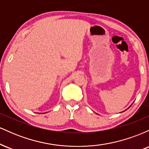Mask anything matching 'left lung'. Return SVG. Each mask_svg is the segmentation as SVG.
I'll return each instance as SVG.
<instances>
[{"mask_svg": "<svg viewBox=\"0 0 149 149\" xmlns=\"http://www.w3.org/2000/svg\"><path fill=\"white\" fill-rule=\"evenodd\" d=\"M132 104H133V103H132ZM131 105H132V104H131ZM130 107H131V106H130ZM130 107H129V108H130ZM127 109H126V110H127ZM126 110H125V111H126Z\"/></svg>", "mask_w": 149, "mask_h": 149, "instance_id": "8db88e82", "label": "left lung"}]
</instances>
